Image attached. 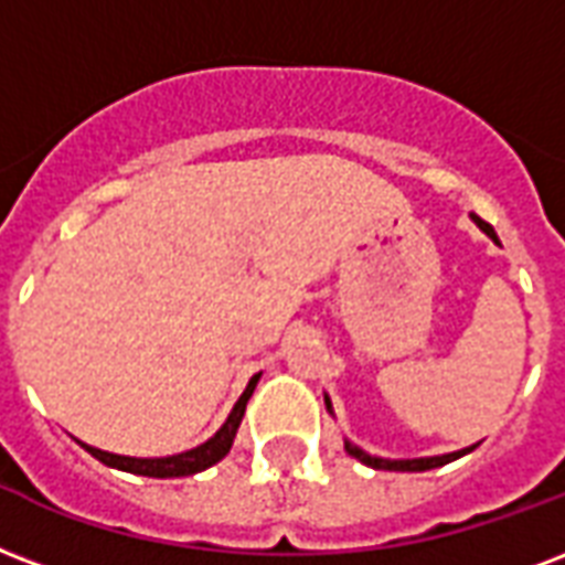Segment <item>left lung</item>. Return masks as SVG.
<instances>
[{
	"instance_id": "left-lung-1",
	"label": "left lung",
	"mask_w": 565,
	"mask_h": 565,
	"mask_svg": "<svg viewBox=\"0 0 565 565\" xmlns=\"http://www.w3.org/2000/svg\"><path fill=\"white\" fill-rule=\"evenodd\" d=\"M471 218H473V222H477V227H480L483 234H489V236H492V239H494V243H498V234H494V227L489 225V222H483L480 215H473V213H471ZM326 408H329V412H331V399H329V397H326ZM343 447H347V454L355 456L359 462L370 465V468H376V471H429V468H441V465L454 462V459H459V456L471 454V450H473V447H477V445H473V447H465V450H456V454L424 456V459H382V456L364 454V450H361V447L352 445V441H343Z\"/></svg>"
}]
</instances>
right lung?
Returning a JSON list of instances; mask_svg holds the SVG:
<instances>
[{
  "instance_id": "1",
  "label": "right lung",
  "mask_w": 565,
  "mask_h": 565,
  "mask_svg": "<svg viewBox=\"0 0 565 565\" xmlns=\"http://www.w3.org/2000/svg\"><path fill=\"white\" fill-rule=\"evenodd\" d=\"M257 376H252V382L245 385L243 397L236 399L234 412L227 415V420L222 424V429L215 433L213 438H206L204 445L192 447L186 454L178 456H162V459H136V456H118V454H106V450H97V447L82 445L94 459H100L103 465H109V468H118V471H129V473H139V477H157V480H168V477H189V473H198L215 465L218 459H225L231 445H234L236 429L243 424L245 406H248V397L254 394V385H257Z\"/></svg>"
}]
</instances>
